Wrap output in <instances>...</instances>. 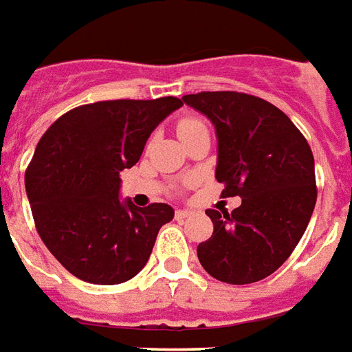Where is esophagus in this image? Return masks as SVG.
Instances as JSON below:
<instances>
[{
	"mask_svg": "<svg viewBox=\"0 0 352 352\" xmlns=\"http://www.w3.org/2000/svg\"><path fill=\"white\" fill-rule=\"evenodd\" d=\"M191 215H192L191 211H187V210L176 211V219H178V221H184V219H187V217H191Z\"/></svg>",
	"mask_w": 352,
	"mask_h": 352,
	"instance_id": "1",
	"label": "esophagus"
}]
</instances>
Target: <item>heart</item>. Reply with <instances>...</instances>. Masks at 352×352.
Returning <instances> with one entry per match:
<instances>
[{
  "label": "heart",
  "instance_id": "b5f03b06",
  "mask_svg": "<svg viewBox=\"0 0 352 352\" xmlns=\"http://www.w3.org/2000/svg\"><path fill=\"white\" fill-rule=\"evenodd\" d=\"M198 128H204V124L200 122V120H197V118H182L178 122V135L184 137Z\"/></svg>",
  "mask_w": 352,
  "mask_h": 352
}]
</instances>
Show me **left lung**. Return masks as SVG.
Listing matches in <instances>:
<instances>
[{"instance_id":"obj_1","label":"left lung","mask_w":352,"mask_h":352,"mask_svg":"<svg viewBox=\"0 0 352 352\" xmlns=\"http://www.w3.org/2000/svg\"><path fill=\"white\" fill-rule=\"evenodd\" d=\"M215 126V178L228 211L208 210L213 234L197 254L213 278L252 284L273 274L300 241L317 200L314 154L286 113L258 96L217 91L182 98Z\"/></svg>"}]
</instances>
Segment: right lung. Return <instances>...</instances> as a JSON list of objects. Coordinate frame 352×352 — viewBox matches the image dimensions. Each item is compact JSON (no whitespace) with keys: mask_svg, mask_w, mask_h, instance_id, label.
<instances>
[{"mask_svg":"<svg viewBox=\"0 0 352 352\" xmlns=\"http://www.w3.org/2000/svg\"><path fill=\"white\" fill-rule=\"evenodd\" d=\"M182 105L174 96L107 100L79 105L46 129L25 170V191L38 236L68 273L113 286L146 265L174 210L120 202V173L141 160L150 133Z\"/></svg>","mask_w":352,"mask_h":352,"instance_id":"right-lung-1","label":"right lung"}]
</instances>
